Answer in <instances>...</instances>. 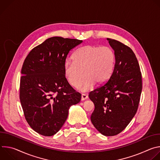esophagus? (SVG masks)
Segmentation results:
<instances>
[{
	"mask_svg": "<svg viewBox=\"0 0 160 160\" xmlns=\"http://www.w3.org/2000/svg\"><path fill=\"white\" fill-rule=\"evenodd\" d=\"M88 98V96L85 94H82V96H81V99L82 101H84L85 99H87Z\"/></svg>",
	"mask_w": 160,
	"mask_h": 160,
	"instance_id": "34e87169",
	"label": "esophagus"
}]
</instances>
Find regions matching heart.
Returning <instances> with one entry per match:
<instances>
[{
	"mask_svg": "<svg viewBox=\"0 0 160 160\" xmlns=\"http://www.w3.org/2000/svg\"><path fill=\"white\" fill-rule=\"evenodd\" d=\"M73 61H66L64 66L65 77L73 87H79L83 92L92 89L96 83L103 84L110 78L115 62L112 49L107 46L85 45L77 50ZM85 74H84V73Z\"/></svg>",
	"mask_w": 160,
	"mask_h": 160,
	"instance_id": "1",
	"label": "heart"
}]
</instances>
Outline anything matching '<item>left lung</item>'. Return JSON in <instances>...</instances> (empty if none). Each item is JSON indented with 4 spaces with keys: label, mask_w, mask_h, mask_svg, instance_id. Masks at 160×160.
<instances>
[{
    "label": "left lung",
    "mask_w": 160,
    "mask_h": 160,
    "mask_svg": "<svg viewBox=\"0 0 160 160\" xmlns=\"http://www.w3.org/2000/svg\"><path fill=\"white\" fill-rule=\"evenodd\" d=\"M115 51L112 74L103 85L91 91L88 97L95 106L90 120L106 136L122 132L138 111L142 92V75L133 51L123 43L107 38Z\"/></svg>",
    "instance_id": "left-lung-1"
}]
</instances>
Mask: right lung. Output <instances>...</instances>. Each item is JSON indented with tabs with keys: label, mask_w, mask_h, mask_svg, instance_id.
Instances as JSON below:
<instances>
[{
	"label": "right lung",
	"mask_w": 160,
	"mask_h": 160,
	"mask_svg": "<svg viewBox=\"0 0 160 160\" xmlns=\"http://www.w3.org/2000/svg\"><path fill=\"white\" fill-rule=\"evenodd\" d=\"M82 40L54 37L34 48L21 68L19 99L30 127L52 136L62 127L71 106L81 94L67 81L64 66L68 54Z\"/></svg>",
	"instance_id": "add662e5"
}]
</instances>
